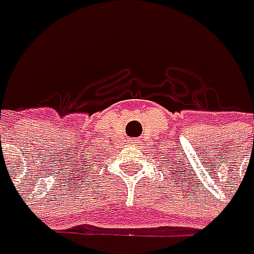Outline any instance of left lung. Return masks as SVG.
I'll return each mask as SVG.
<instances>
[{"instance_id": "left-lung-1", "label": "left lung", "mask_w": 254, "mask_h": 254, "mask_svg": "<svg viewBox=\"0 0 254 254\" xmlns=\"http://www.w3.org/2000/svg\"><path fill=\"white\" fill-rule=\"evenodd\" d=\"M179 167H180V166H179Z\"/></svg>"}]
</instances>
